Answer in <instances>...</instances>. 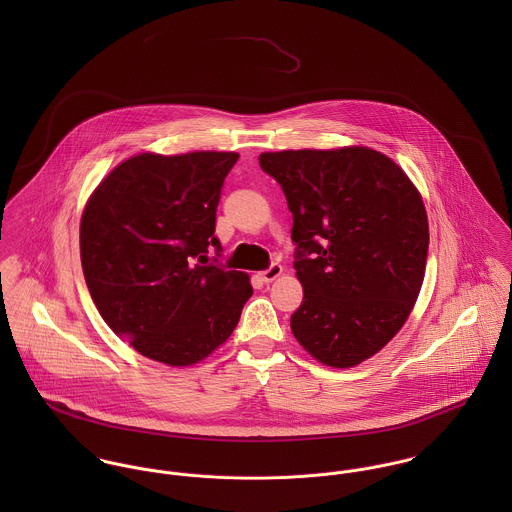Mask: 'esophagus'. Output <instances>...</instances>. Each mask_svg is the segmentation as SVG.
Listing matches in <instances>:
<instances>
[{
    "mask_svg": "<svg viewBox=\"0 0 512 512\" xmlns=\"http://www.w3.org/2000/svg\"><path fill=\"white\" fill-rule=\"evenodd\" d=\"M282 272H284V268H282L280 264H272L268 270L260 272V278H262V282L270 284V282H274L276 278H280V276H282Z\"/></svg>",
    "mask_w": 512,
    "mask_h": 512,
    "instance_id": "34e87169",
    "label": "esophagus"
}]
</instances>
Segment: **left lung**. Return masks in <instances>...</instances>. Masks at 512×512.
I'll return each instance as SVG.
<instances>
[{
    "instance_id": "8db88e82",
    "label": "left lung",
    "mask_w": 512,
    "mask_h": 512,
    "mask_svg": "<svg viewBox=\"0 0 512 512\" xmlns=\"http://www.w3.org/2000/svg\"><path fill=\"white\" fill-rule=\"evenodd\" d=\"M260 167L293 215L303 286L293 337L321 365H361L402 329L422 290L430 230L420 191L372 147L264 151Z\"/></svg>"
}]
</instances>
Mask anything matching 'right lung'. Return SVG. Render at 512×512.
Returning <instances> with one entry per match:
<instances>
[{"label": "right lung", "mask_w": 512, "mask_h": 512, "mask_svg": "<svg viewBox=\"0 0 512 512\" xmlns=\"http://www.w3.org/2000/svg\"><path fill=\"white\" fill-rule=\"evenodd\" d=\"M236 159V151L138 153L84 205L88 292L108 327L151 361H205L232 335L252 295L246 272L207 264L209 248L220 250V189Z\"/></svg>", "instance_id": "obj_1"}]
</instances>
